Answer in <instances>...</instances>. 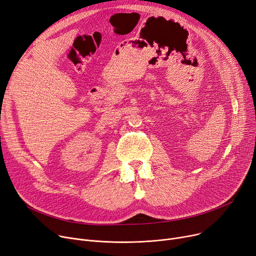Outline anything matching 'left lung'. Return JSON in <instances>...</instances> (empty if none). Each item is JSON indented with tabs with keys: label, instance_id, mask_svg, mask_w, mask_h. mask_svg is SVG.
Masks as SVG:
<instances>
[{
	"label": "left lung",
	"instance_id": "8db88e82",
	"mask_svg": "<svg viewBox=\"0 0 256 256\" xmlns=\"http://www.w3.org/2000/svg\"><path fill=\"white\" fill-rule=\"evenodd\" d=\"M162 20H163V18H162Z\"/></svg>",
	"mask_w": 256,
	"mask_h": 256
}]
</instances>
